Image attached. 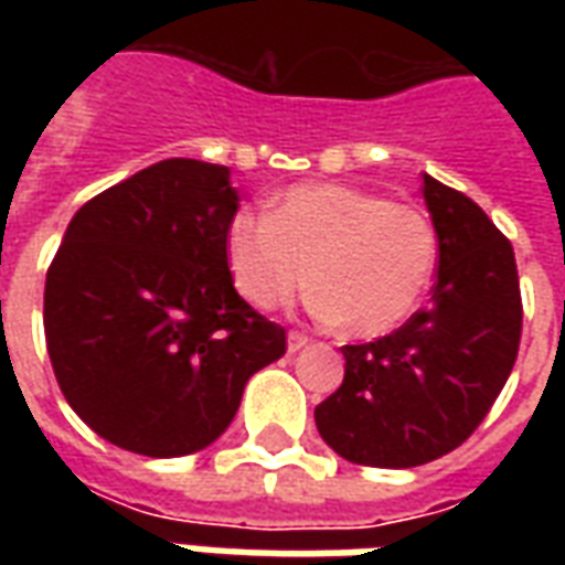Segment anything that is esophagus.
<instances>
[{
	"mask_svg": "<svg viewBox=\"0 0 565 565\" xmlns=\"http://www.w3.org/2000/svg\"><path fill=\"white\" fill-rule=\"evenodd\" d=\"M308 342H311V339H308L306 332L290 330V335H287V351H290V354H296V351H302Z\"/></svg>",
	"mask_w": 565,
	"mask_h": 565,
	"instance_id": "34e87169",
	"label": "esophagus"
}]
</instances>
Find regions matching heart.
<instances>
[{
  "mask_svg": "<svg viewBox=\"0 0 565 565\" xmlns=\"http://www.w3.org/2000/svg\"><path fill=\"white\" fill-rule=\"evenodd\" d=\"M226 263L250 306L271 311L311 278L318 318L342 320L351 335H381L420 302L436 266V230L420 209L372 190L299 184L269 214H235Z\"/></svg>",
  "mask_w": 565,
  "mask_h": 565,
  "instance_id": "obj_1",
  "label": "heart"
}]
</instances>
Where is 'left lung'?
Returning a JSON list of instances; mask_svg holds the SVG:
<instances>
[{
	"label": "left lung",
	"instance_id": "left-lung-1",
	"mask_svg": "<svg viewBox=\"0 0 565 565\" xmlns=\"http://www.w3.org/2000/svg\"><path fill=\"white\" fill-rule=\"evenodd\" d=\"M438 235L433 302L391 335L344 344V381L315 408L323 441L360 466L412 469L460 448L518 360L514 247L472 199L424 174Z\"/></svg>",
	"mask_w": 565,
	"mask_h": 565
}]
</instances>
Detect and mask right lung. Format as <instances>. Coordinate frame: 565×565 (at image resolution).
<instances>
[{
	"label": "right lung",
	"mask_w": 565,
	"mask_h": 565,
	"mask_svg": "<svg viewBox=\"0 0 565 565\" xmlns=\"http://www.w3.org/2000/svg\"><path fill=\"white\" fill-rule=\"evenodd\" d=\"M230 169L162 160L68 223L44 281V339L75 415L117 448L181 457L233 424L287 332L235 294Z\"/></svg>",
	"instance_id": "1"
}]
</instances>
